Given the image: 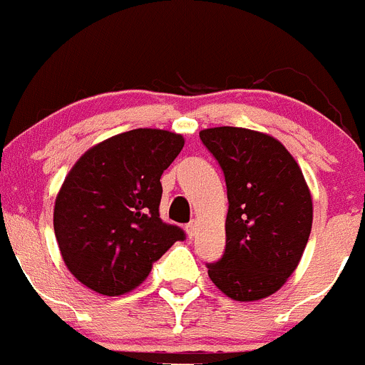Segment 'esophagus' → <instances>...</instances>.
<instances>
[{
  "mask_svg": "<svg viewBox=\"0 0 365 365\" xmlns=\"http://www.w3.org/2000/svg\"><path fill=\"white\" fill-rule=\"evenodd\" d=\"M186 232H188L190 238L195 237V232H197V222L195 220H192L188 225H186Z\"/></svg>",
  "mask_w": 365,
  "mask_h": 365,
  "instance_id": "34e87169",
  "label": "esophagus"
}]
</instances>
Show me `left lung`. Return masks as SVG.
Returning <instances> with one entry per match:
<instances>
[{
  "label": "left lung",
  "instance_id": "1",
  "mask_svg": "<svg viewBox=\"0 0 365 365\" xmlns=\"http://www.w3.org/2000/svg\"><path fill=\"white\" fill-rule=\"evenodd\" d=\"M227 186L225 251L207 274L227 297L272 296L297 269L314 220L312 195L296 159L281 141L242 127L199 133Z\"/></svg>",
  "mask_w": 365,
  "mask_h": 365
}]
</instances>
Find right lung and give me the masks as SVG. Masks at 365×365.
<instances>
[{
    "mask_svg": "<svg viewBox=\"0 0 365 365\" xmlns=\"http://www.w3.org/2000/svg\"><path fill=\"white\" fill-rule=\"evenodd\" d=\"M185 147L180 134L134 128L89 148L57 193L53 229L69 272L102 296L140 287L185 231L159 218L161 175Z\"/></svg>",
    "mask_w": 365,
    "mask_h": 365,
    "instance_id": "add662e5",
    "label": "right lung"
}]
</instances>
